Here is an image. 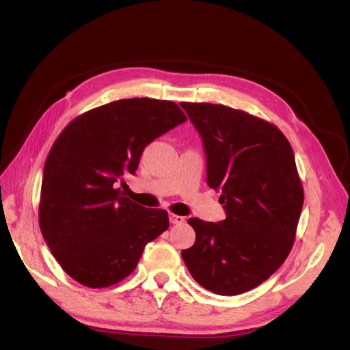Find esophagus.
<instances>
[{
	"label": "esophagus",
	"instance_id": "esophagus-1",
	"mask_svg": "<svg viewBox=\"0 0 350 350\" xmlns=\"http://www.w3.org/2000/svg\"><path fill=\"white\" fill-rule=\"evenodd\" d=\"M169 220H171L172 225H181V224H184V221H185V217L171 213V215H169Z\"/></svg>",
	"mask_w": 350,
	"mask_h": 350
}]
</instances>
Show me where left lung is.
I'll use <instances>...</instances> for the list:
<instances>
[{
  "label": "left lung",
  "instance_id": "left-lung-1",
  "mask_svg": "<svg viewBox=\"0 0 350 350\" xmlns=\"http://www.w3.org/2000/svg\"><path fill=\"white\" fill-rule=\"evenodd\" d=\"M206 152L207 185L226 219H188L196 230L181 256L194 280L217 295L257 288L289 256L304 189L288 139L273 124L213 103L183 102Z\"/></svg>",
  "mask_w": 350,
  "mask_h": 350
}]
</instances>
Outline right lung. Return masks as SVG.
Listing matches in <instances>:
<instances>
[{
  "label": "right lung",
  "mask_w": 350,
  "mask_h": 350,
  "mask_svg": "<svg viewBox=\"0 0 350 350\" xmlns=\"http://www.w3.org/2000/svg\"><path fill=\"white\" fill-rule=\"evenodd\" d=\"M185 121L171 100L133 98L84 112L58 135L44 166L39 226L74 280L88 288L121 282L169 228L166 210L142 207L116 185L135 174L147 144Z\"/></svg>",
  "instance_id": "1"
}]
</instances>
